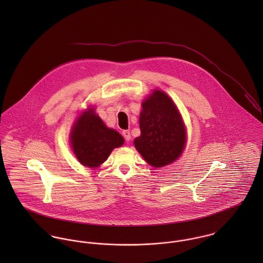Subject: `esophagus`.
Masks as SVG:
<instances>
[{
    "label": "esophagus",
    "mask_w": 263,
    "mask_h": 263,
    "mask_svg": "<svg viewBox=\"0 0 263 263\" xmlns=\"http://www.w3.org/2000/svg\"><path fill=\"white\" fill-rule=\"evenodd\" d=\"M122 136H123V138L125 139L126 142L130 141V133H129V130H123L122 132Z\"/></svg>",
    "instance_id": "34e87169"
}]
</instances>
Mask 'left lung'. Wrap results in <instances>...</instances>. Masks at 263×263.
<instances>
[{
	"instance_id": "left-lung-1",
	"label": "left lung",
	"mask_w": 263,
	"mask_h": 263,
	"mask_svg": "<svg viewBox=\"0 0 263 263\" xmlns=\"http://www.w3.org/2000/svg\"><path fill=\"white\" fill-rule=\"evenodd\" d=\"M141 136L135 147L153 167L174 162L185 146V127L176 105L164 92L156 90L143 102Z\"/></svg>"
}]
</instances>
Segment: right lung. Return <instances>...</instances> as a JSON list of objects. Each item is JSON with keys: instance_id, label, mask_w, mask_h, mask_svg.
I'll use <instances>...</instances> for the list:
<instances>
[{"instance_id": "obj_1", "label": "right lung", "mask_w": 263, "mask_h": 263, "mask_svg": "<svg viewBox=\"0 0 263 263\" xmlns=\"http://www.w3.org/2000/svg\"><path fill=\"white\" fill-rule=\"evenodd\" d=\"M124 140L116 130L106 127L101 118L89 109L79 116L71 134L72 148L84 166L98 167Z\"/></svg>"}]
</instances>
